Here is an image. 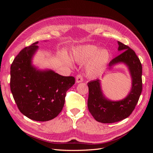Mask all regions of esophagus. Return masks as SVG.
<instances>
[{
    "mask_svg": "<svg viewBox=\"0 0 153 153\" xmlns=\"http://www.w3.org/2000/svg\"><path fill=\"white\" fill-rule=\"evenodd\" d=\"M83 80H84V79H83L82 75H81V74H78V75L76 77V83L82 82H83Z\"/></svg>",
    "mask_w": 153,
    "mask_h": 153,
    "instance_id": "1",
    "label": "esophagus"
}]
</instances>
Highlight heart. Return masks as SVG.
Listing matches in <instances>:
<instances>
[{
  "label": "heart",
  "mask_w": 153,
  "mask_h": 153,
  "mask_svg": "<svg viewBox=\"0 0 153 153\" xmlns=\"http://www.w3.org/2000/svg\"><path fill=\"white\" fill-rule=\"evenodd\" d=\"M87 64V72L90 76H96L102 73L109 61L110 54L107 50H98V47L91 45L80 46L73 52V58L77 62H85L89 59ZM64 62L71 65V62L68 57L64 58Z\"/></svg>",
  "instance_id": "heart-1"
}]
</instances>
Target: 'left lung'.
Returning <instances> with one entry per match:
<instances>
[{
  "label": "left lung",
  "mask_w": 153,
  "mask_h": 153,
  "mask_svg": "<svg viewBox=\"0 0 153 153\" xmlns=\"http://www.w3.org/2000/svg\"><path fill=\"white\" fill-rule=\"evenodd\" d=\"M118 44V50L123 52L110 62L109 66L119 62L126 64L132 77V88L125 99L112 101L105 98L99 80L88 83V109L96 121L102 123L118 122L129 117L135 109L142 91V66L139 58L128 45L120 41Z\"/></svg>",
  "instance_id": "left-lung-1"
}]
</instances>
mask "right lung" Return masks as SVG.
Returning a JSON list of instances; mask_svg holds the SVG:
<instances>
[{
	"instance_id": "add662e5",
	"label": "right lung",
	"mask_w": 153,
	"mask_h": 153,
	"mask_svg": "<svg viewBox=\"0 0 153 153\" xmlns=\"http://www.w3.org/2000/svg\"><path fill=\"white\" fill-rule=\"evenodd\" d=\"M38 43L23 48L14 59L10 89L21 113L34 121H47L61 112L66 92L75 84V79L32 66L31 59L38 48Z\"/></svg>"
}]
</instances>
